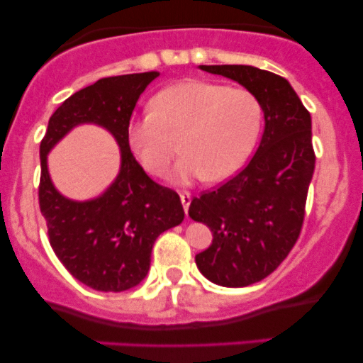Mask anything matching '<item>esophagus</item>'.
<instances>
[{
  "label": "esophagus",
  "mask_w": 363,
  "mask_h": 363,
  "mask_svg": "<svg viewBox=\"0 0 363 363\" xmlns=\"http://www.w3.org/2000/svg\"><path fill=\"white\" fill-rule=\"evenodd\" d=\"M191 194L189 193H181V201H182V206H184V211L187 215V210H189V205H191Z\"/></svg>",
  "instance_id": "obj_1"
}]
</instances>
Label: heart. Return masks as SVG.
I'll use <instances>...</instances> for the list:
<instances>
[{
  "instance_id": "heart-1",
  "label": "heart",
  "mask_w": 363,
  "mask_h": 363,
  "mask_svg": "<svg viewBox=\"0 0 363 363\" xmlns=\"http://www.w3.org/2000/svg\"><path fill=\"white\" fill-rule=\"evenodd\" d=\"M152 107L128 123V145L148 172L162 176L181 138L186 153L172 174L179 186L230 177L242 167L261 128V104L254 94L220 83H176L158 91Z\"/></svg>"
}]
</instances>
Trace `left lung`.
Returning <instances> with one entry per match:
<instances>
[{
    "label": "left lung",
    "instance_id": "1",
    "mask_svg": "<svg viewBox=\"0 0 363 363\" xmlns=\"http://www.w3.org/2000/svg\"><path fill=\"white\" fill-rule=\"evenodd\" d=\"M199 69L234 80L254 94L264 131L245 167L194 198L189 216L213 232L196 254V266L215 285L247 286L272 274L297 242L315 155L309 111L289 80L245 65H201Z\"/></svg>",
    "mask_w": 363,
    "mask_h": 363
}]
</instances>
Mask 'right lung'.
I'll list each match as a JSON object with an SVG mask.
<instances>
[{
    "mask_svg": "<svg viewBox=\"0 0 363 363\" xmlns=\"http://www.w3.org/2000/svg\"><path fill=\"white\" fill-rule=\"evenodd\" d=\"M158 74L109 77L78 90L51 116L40 141L39 205L49 242L65 268L94 290L124 291L140 285L148 274L157 237L184 220L179 194L145 174L126 140L136 102ZM82 123H95L110 133L120 147L121 165L102 195L77 202L55 189L47 155Z\"/></svg>",
    "mask_w": 363,
    "mask_h": 363,
    "instance_id": "add662e5",
    "label": "right lung"
}]
</instances>
